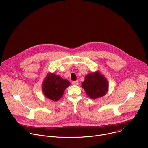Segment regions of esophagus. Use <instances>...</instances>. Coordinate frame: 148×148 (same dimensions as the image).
Masks as SVG:
<instances>
[{
    "mask_svg": "<svg viewBox=\"0 0 148 148\" xmlns=\"http://www.w3.org/2000/svg\"><path fill=\"white\" fill-rule=\"evenodd\" d=\"M72 84H73V85H78V81H73Z\"/></svg>",
    "mask_w": 148,
    "mask_h": 148,
    "instance_id": "1",
    "label": "esophagus"
}]
</instances>
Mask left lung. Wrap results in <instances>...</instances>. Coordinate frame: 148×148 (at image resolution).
<instances>
[{
    "instance_id": "1",
    "label": "left lung",
    "mask_w": 148,
    "mask_h": 148,
    "mask_svg": "<svg viewBox=\"0 0 148 148\" xmlns=\"http://www.w3.org/2000/svg\"><path fill=\"white\" fill-rule=\"evenodd\" d=\"M82 87L88 96L92 99H96L104 96L108 90L106 79L99 72L88 74L82 83Z\"/></svg>"
}]
</instances>
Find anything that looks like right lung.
Returning a JSON list of instances; mask_svg holds the SVG:
<instances>
[{"instance_id":"right-lung-1","label":"right lung","mask_w":148,"mask_h":148,"mask_svg":"<svg viewBox=\"0 0 148 148\" xmlns=\"http://www.w3.org/2000/svg\"><path fill=\"white\" fill-rule=\"evenodd\" d=\"M69 85V81L55 74H49L43 81V92L49 99L56 101L62 96L64 90Z\"/></svg>"}]
</instances>
